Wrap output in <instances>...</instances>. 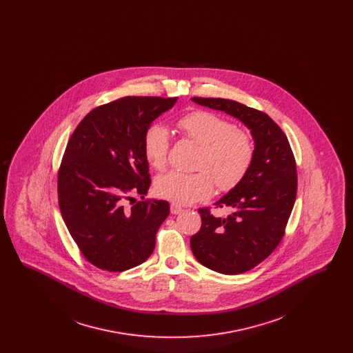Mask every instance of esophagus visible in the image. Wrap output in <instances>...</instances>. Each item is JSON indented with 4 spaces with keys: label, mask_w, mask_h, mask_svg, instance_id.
<instances>
[{
    "label": "esophagus",
    "mask_w": 353,
    "mask_h": 353,
    "mask_svg": "<svg viewBox=\"0 0 353 353\" xmlns=\"http://www.w3.org/2000/svg\"><path fill=\"white\" fill-rule=\"evenodd\" d=\"M181 212H183V208L180 205H177V203H172L170 205V213L172 214H179Z\"/></svg>",
    "instance_id": "34e87169"
}]
</instances>
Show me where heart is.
I'll return each instance as SVG.
<instances>
[{
	"label": "heart",
	"instance_id": "heart-1",
	"mask_svg": "<svg viewBox=\"0 0 353 353\" xmlns=\"http://www.w3.org/2000/svg\"><path fill=\"white\" fill-rule=\"evenodd\" d=\"M185 139L200 145L194 173L170 170L154 181L159 197L176 203L201 201L213 193L214 183L221 192L233 190L252 168L255 144L252 134L210 111H193L179 120ZM170 139L165 127L152 124L143 137V150L152 168L164 169L168 163Z\"/></svg>",
	"mask_w": 353,
	"mask_h": 353
}]
</instances>
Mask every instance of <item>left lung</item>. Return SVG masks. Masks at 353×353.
<instances>
[{"instance_id":"1","label":"left lung","mask_w":353,"mask_h":353,"mask_svg":"<svg viewBox=\"0 0 353 353\" xmlns=\"http://www.w3.org/2000/svg\"><path fill=\"white\" fill-rule=\"evenodd\" d=\"M192 101L239 119L255 143L248 176L216 202V208L228 206L232 213L221 219L210 208H200L201 229L190 238L192 252L205 268L242 274L265 261L285 235L298 190L295 157L285 132L268 114L229 99Z\"/></svg>"}]
</instances>
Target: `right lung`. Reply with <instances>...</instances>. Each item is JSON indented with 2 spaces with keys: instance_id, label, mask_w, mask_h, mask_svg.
<instances>
[{
  "instance_id": "1",
  "label": "right lung",
  "mask_w": 353,
  "mask_h": 353,
  "mask_svg": "<svg viewBox=\"0 0 353 353\" xmlns=\"http://www.w3.org/2000/svg\"><path fill=\"white\" fill-rule=\"evenodd\" d=\"M177 98L124 97L90 111L68 140L58 170V202L68 232L98 269L120 272L150 258L168 201L143 200L151 185L143 137Z\"/></svg>"
}]
</instances>
